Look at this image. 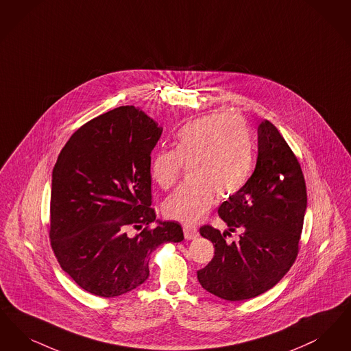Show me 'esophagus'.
<instances>
[{
	"label": "esophagus",
	"instance_id": "esophagus-1",
	"mask_svg": "<svg viewBox=\"0 0 351 351\" xmlns=\"http://www.w3.org/2000/svg\"><path fill=\"white\" fill-rule=\"evenodd\" d=\"M183 234H184V239L186 240H194L198 237V230L194 227H190L187 224L183 226Z\"/></svg>",
	"mask_w": 351,
	"mask_h": 351
}]
</instances>
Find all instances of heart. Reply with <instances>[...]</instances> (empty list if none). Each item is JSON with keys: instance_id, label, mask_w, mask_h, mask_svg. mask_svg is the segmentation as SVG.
Here are the masks:
<instances>
[{"instance_id": "b5f03b06", "label": "heart", "mask_w": 351, "mask_h": 351, "mask_svg": "<svg viewBox=\"0 0 351 351\" xmlns=\"http://www.w3.org/2000/svg\"><path fill=\"white\" fill-rule=\"evenodd\" d=\"M254 144L239 115L210 114L183 124L174 149L153 153L149 173L164 190L173 187L187 165V180L164 204L169 219L187 226L200 221L217 198L240 191L253 167Z\"/></svg>"}]
</instances>
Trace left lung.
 Instances as JSON below:
<instances>
[{
	"label": "left lung",
	"instance_id": "left-lung-1",
	"mask_svg": "<svg viewBox=\"0 0 351 351\" xmlns=\"http://www.w3.org/2000/svg\"><path fill=\"white\" fill-rule=\"evenodd\" d=\"M305 208L302 167L274 124L265 119L258 125L253 174L217 211L230 232H241L240 240L227 243V234L211 226L199 229L215 247L214 258L197 273L202 287L229 302L273 289L298 257Z\"/></svg>",
	"mask_w": 351,
	"mask_h": 351
}]
</instances>
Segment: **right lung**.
Masks as SVG:
<instances>
[{"instance_id": "1", "label": "right lung", "mask_w": 351, "mask_h": 351, "mask_svg": "<svg viewBox=\"0 0 351 351\" xmlns=\"http://www.w3.org/2000/svg\"><path fill=\"white\" fill-rule=\"evenodd\" d=\"M161 134L140 108L117 107L81 125L58 157L51 247L61 269L92 295L114 298L136 289L149 276L153 250L183 240L178 223L151 227L149 164ZM128 228L143 230L128 237Z\"/></svg>"}]
</instances>
